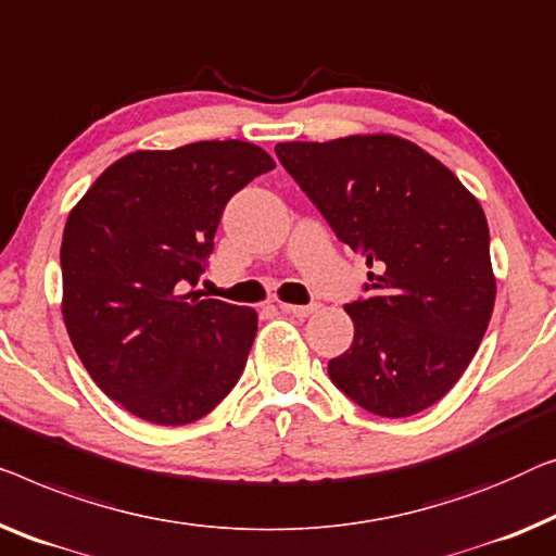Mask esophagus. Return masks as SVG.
I'll list each match as a JSON object with an SVG mask.
<instances>
[{"instance_id":"esophagus-1","label":"esophagus","mask_w":556,"mask_h":556,"mask_svg":"<svg viewBox=\"0 0 556 556\" xmlns=\"http://www.w3.org/2000/svg\"><path fill=\"white\" fill-rule=\"evenodd\" d=\"M280 311L283 313H291L295 318H308L313 311H316V305H293V303H280Z\"/></svg>"}]
</instances>
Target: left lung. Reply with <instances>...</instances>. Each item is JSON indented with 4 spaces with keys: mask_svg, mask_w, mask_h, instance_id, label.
<instances>
[{
    "mask_svg": "<svg viewBox=\"0 0 556 556\" xmlns=\"http://www.w3.org/2000/svg\"><path fill=\"white\" fill-rule=\"evenodd\" d=\"M276 155L336 238L374 265L345 303L351 349L331 381L366 412L404 418L444 399L494 311L489 225L477 198L418 144L393 135L280 142Z\"/></svg>",
    "mask_w": 556,
    "mask_h": 556,
    "instance_id": "8db88e82",
    "label": "left lung"
}]
</instances>
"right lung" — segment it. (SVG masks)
<instances>
[{
  "label": "right lung",
  "instance_id": "right-lung-1",
  "mask_svg": "<svg viewBox=\"0 0 556 556\" xmlns=\"http://www.w3.org/2000/svg\"><path fill=\"white\" fill-rule=\"evenodd\" d=\"M273 167L243 140L132 152L70 213L64 326L92 381L142 421H198L243 374L258 316L195 286L228 200Z\"/></svg>",
  "mask_w": 556,
  "mask_h": 556
}]
</instances>
